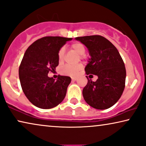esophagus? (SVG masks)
Masks as SVG:
<instances>
[{
	"instance_id": "esophagus-1",
	"label": "esophagus",
	"mask_w": 146,
	"mask_h": 146,
	"mask_svg": "<svg viewBox=\"0 0 146 146\" xmlns=\"http://www.w3.org/2000/svg\"><path fill=\"white\" fill-rule=\"evenodd\" d=\"M71 79H72V81H75L77 79V77H72Z\"/></svg>"
}]
</instances>
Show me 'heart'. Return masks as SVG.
I'll use <instances>...</instances> for the list:
<instances>
[{"label":"heart","mask_w":146,"mask_h":146,"mask_svg":"<svg viewBox=\"0 0 146 146\" xmlns=\"http://www.w3.org/2000/svg\"><path fill=\"white\" fill-rule=\"evenodd\" d=\"M71 49L78 54L81 59H84V55L83 54L85 53V47L82 43L79 42H75L73 43L71 46ZM64 56H65V49L63 47L61 48L58 52V59L60 63H61L64 59ZM83 65L82 64H78L75 66L71 65H65L61 69V73L63 75H69V76H75L79 73V72L82 69Z\"/></svg>","instance_id":"b5f03b06"}]
</instances>
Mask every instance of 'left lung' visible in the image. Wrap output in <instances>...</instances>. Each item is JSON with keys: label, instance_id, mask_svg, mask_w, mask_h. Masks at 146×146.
<instances>
[{"label": "left lung", "instance_id": "8db88e82", "mask_svg": "<svg viewBox=\"0 0 146 146\" xmlns=\"http://www.w3.org/2000/svg\"><path fill=\"white\" fill-rule=\"evenodd\" d=\"M75 39L87 46L91 56L85 68L86 74L98 77L94 82L86 76L88 81L83 89V98L97 110L111 108L119 100L125 88L126 71L119 51L110 40L100 35L79 36Z\"/></svg>", "mask_w": 146, "mask_h": 146}]
</instances>
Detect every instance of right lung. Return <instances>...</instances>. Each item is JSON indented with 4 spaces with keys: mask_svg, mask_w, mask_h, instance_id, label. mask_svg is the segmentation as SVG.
<instances>
[{
    "mask_svg": "<svg viewBox=\"0 0 146 146\" xmlns=\"http://www.w3.org/2000/svg\"><path fill=\"white\" fill-rule=\"evenodd\" d=\"M72 38L44 36L29 46L19 66L21 87L27 99L41 109L57 106L64 100L71 77L58 75L57 80L48 77L59 65L58 52Z\"/></svg>",
    "mask_w": 146,
    "mask_h": 146,
    "instance_id": "1",
    "label": "right lung"
}]
</instances>
